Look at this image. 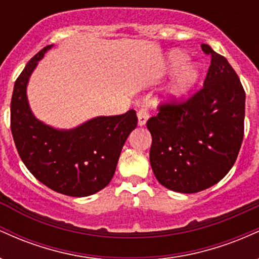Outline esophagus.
Returning a JSON list of instances; mask_svg holds the SVG:
<instances>
[{
	"label": "esophagus",
	"mask_w": 259,
	"mask_h": 259,
	"mask_svg": "<svg viewBox=\"0 0 259 259\" xmlns=\"http://www.w3.org/2000/svg\"><path fill=\"white\" fill-rule=\"evenodd\" d=\"M148 119V112L146 107H142L138 112V124L139 126H144Z\"/></svg>",
	"instance_id": "34e87169"
}]
</instances>
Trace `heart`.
I'll list each match as a JSON object with an SVG mask.
<instances>
[{
  "label": "heart",
  "instance_id": "obj_1",
  "mask_svg": "<svg viewBox=\"0 0 259 259\" xmlns=\"http://www.w3.org/2000/svg\"><path fill=\"white\" fill-rule=\"evenodd\" d=\"M189 61V56L181 50H171L165 57L164 68L167 72H175L173 79L163 92L160 101L165 103L183 99L198 81L201 75L200 67L194 62Z\"/></svg>",
  "mask_w": 259,
  "mask_h": 259
}]
</instances>
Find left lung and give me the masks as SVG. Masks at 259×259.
Returning a JSON list of instances; mask_svg holds the SVG:
<instances>
[{
  "label": "left lung",
  "instance_id": "left-lung-1",
  "mask_svg": "<svg viewBox=\"0 0 259 259\" xmlns=\"http://www.w3.org/2000/svg\"><path fill=\"white\" fill-rule=\"evenodd\" d=\"M203 89L184 103L159 107L147 120L152 135L150 162L160 185L195 194L215 185L229 173L243 139L246 95L227 58L209 45Z\"/></svg>",
  "mask_w": 259,
  "mask_h": 259
}]
</instances>
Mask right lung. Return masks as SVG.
I'll return each mask as SVG.
<instances>
[{"instance_id":"add662e5","label":"right lung","mask_w":259,"mask_h":259,"mask_svg":"<svg viewBox=\"0 0 259 259\" xmlns=\"http://www.w3.org/2000/svg\"><path fill=\"white\" fill-rule=\"evenodd\" d=\"M49 45L35 55L14 84L11 130L20 158L44 185L67 196L85 197L101 191L114 175L121 148L138 125L134 109L119 115H100L73 129H57L37 119L26 88Z\"/></svg>"}]
</instances>
